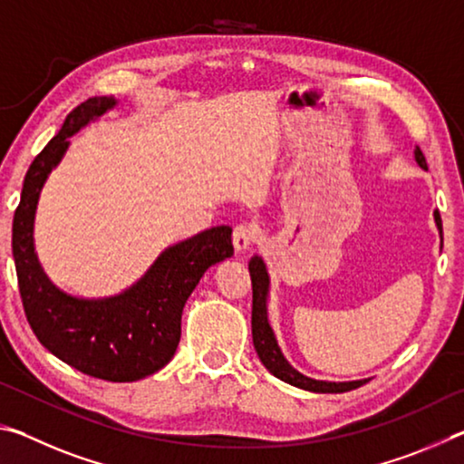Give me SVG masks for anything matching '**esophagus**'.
Segmentation results:
<instances>
[{
    "label": "esophagus",
    "mask_w": 464,
    "mask_h": 464,
    "mask_svg": "<svg viewBox=\"0 0 464 464\" xmlns=\"http://www.w3.org/2000/svg\"><path fill=\"white\" fill-rule=\"evenodd\" d=\"M256 237H257V233H256L254 227L246 225V223L237 225L233 229V247H235V251H237V254H241V251L249 249L251 243L256 241Z\"/></svg>",
    "instance_id": "34e87169"
}]
</instances>
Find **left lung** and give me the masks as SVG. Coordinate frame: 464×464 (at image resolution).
Returning <instances> with one entry per match:
<instances>
[{"label":"left lung","mask_w":464,"mask_h":464,"mask_svg":"<svg viewBox=\"0 0 464 464\" xmlns=\"http://www.w3.org/2000/svg\"><path fill=\"white\" fill-rule=\"evenodd\" d=\"M415 161L426 169V157L415 149ZM434 221L440 231V237H442V218H440L438 210H434ZM249 276H251V290H254V303H251V335H254V348L260 356L262 364L268 368V371L276 376V379L285 381L293 387L304 389V391H313V392H345L352 389L362 387L366 382L364 381H350V382H329V381H315L304 376L288 364V360L282 356V352L278 348L276 337H274L272 327L268 324V290H270V278H268V270H266V264L262 257L254 256L249 260Z\"/></svg>","instance_id":"obj_1"}]
</instances>
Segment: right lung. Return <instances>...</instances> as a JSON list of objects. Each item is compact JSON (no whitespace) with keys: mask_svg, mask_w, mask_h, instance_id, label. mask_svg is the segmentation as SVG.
<instances>
[{"mask_svg":"<svg viewBox=\"0 0 464 464\" xmlns=\"http://www.w3.org/2000/svg\"><path fill=\"white\" fill-rule=\"evenodd\" d=\"M114 106L116 100L106 96L85 100L30 163L14 215L12 251L22 304L38 342L83 374L132 382L174 358L188 296L210 266L233 256V229L213 227L161 251L145 276L121 295L80 298L53 285L34 251L38 196L65 155L69 137Z\"/></svg>","mask_w":464,"mask_h":464,"instance_id":"add662e5","label":"right lung"}]
</instances>
